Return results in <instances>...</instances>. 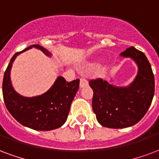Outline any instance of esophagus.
Wrapping results in <instances>:
<instances>
[{
  "label": "esophagus",
  "instance_id": "esophagus-1",
  "mask_svg": "<svg viewBox=\"0 0 159 159\" xmlns=\"http://www.w3.org/2000/svg\"><path fill=\"white\" fill-rule=\"evenodd\" d=\"M87 84H88V81H87L86 79L84 78V77L80 79V88H84V87L86 86Z\"/></svg>",
  "mask_w": 159,
  "mask_h": 159
}]
</instances>
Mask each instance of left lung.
<instances>
[{
    "label": "left lung",
    "instance_id": "1",
    "mask_svg": "<svg viewBox=\"0 0 159 159\" xmlns=\"http://www.w3.org/2000/svg\"><path fill=\"white\" fill-rule=\"evenodd\" d=\"M133 58L138 74L129 87L118 88L98 78L89 81L93 89L92 108L99 123L109 128L133 126L145 116L154 95V76L146 55L134 47L120 52Z\"/></svg>",
    "mask_w": 159,
    "mask_h": 159
}]
</instances>
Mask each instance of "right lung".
Listing matches in <instances>:
<instances>
[{
	"label": "right lung",
	"mask_w": 159,
	"mask_h": 159,
	"mask_svg": "<svg viewBox=\"0 0 159 159\" xmlns=\"http://www.w3.org/2000/svg\"><path fill=\"white\" fill-rule=\"evenodd\" d=\"M32 47L50 55L39 44L16 52L5 71L2 83L3 99L8 111L19 123L38 131H51L60 127L67 120L70 105L80 86V80L68 82L63 77H58L52 88L40 96L27 98L18 95L11 84V68L16 55Z\"/></svg>",
	"instance_id": "obj_1"
}]
</instances>
